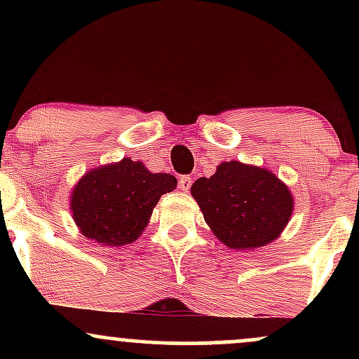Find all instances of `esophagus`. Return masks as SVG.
Masks as SVG:
<instances>
[{
    "instance_id": "1",
    "label": "esophagus",
    "mask_w": 359,
    "mask_h": 359,
    "mask_svg": "<svg viewBox=\"0 0 359 359\" xmlns=\"http://www.w3.org/2000/svg\"><path fill=\"white\" fill-rule=\"evenodd\" d=\"M192 185V177L191 175H180L179 177V189L180 191L187 192Z\"/></svg>"
}]
</instances>
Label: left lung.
Returning a JSON list of instances; mask_svg holds the SVG:
<instances>
[{
    "label": "left lung",
    "instance_id": "left-lung-1",
    "mask_svg": "<svg viewBox=\"0 0 359 359\" xmlns=\"http://www.w3.org/2000/svg\"><path fill=\"white\" fill-rule=\"evenodd\" d=\"M204 219L226 246L253 250L277 240L290 219L294 199L266 168L224 162L216 174L192 184Z\"/></svg>",
    "mask_w": 359,
    "mask_h": 359
}]
</instances>
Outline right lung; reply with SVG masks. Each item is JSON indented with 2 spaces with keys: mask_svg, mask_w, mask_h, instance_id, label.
<instances>
[{
  "mask_svg": "<svg viewBox=\"0 0 359 359\" xmlns=\"http://www.w3.org/2000/svg\"><path fill=\"white\" fill-rule=\"evenodd\" d=\"M175 185L174 175L151 174L142 162L123 158L79 180L71 199L74 221L89 240L126 245L142 234L162 194Z\"/></svg>",
  "mask_w": 359,
  "mask_h": 359,
  "instance_id": "right-lung-1",
  "label": "right lung"
}]
</instances>
